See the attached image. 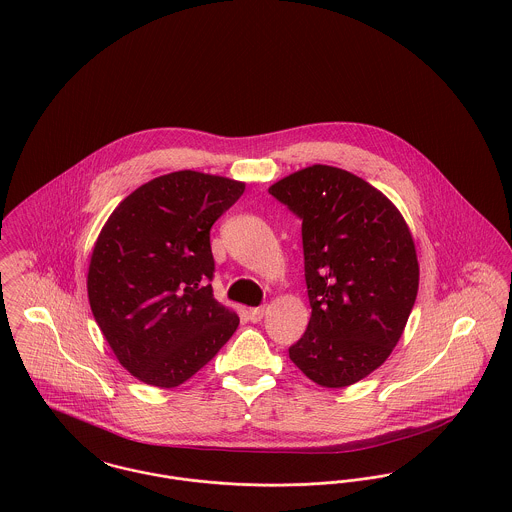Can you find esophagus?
I'll list each match as a JSON object with an SVG mask.
<instances>
[{"mask_svg": "<svg viewBox=\"0 0 512 512\" xmlns=\"http://www.w3.org/2000/svg\"><path fill=\"white\" fill-rule=\"evenodd\" d=\"M265 307H253V309H249L247 311V317H249V321H253V323H259L263 317H265Z\"/></svg>", "mask_w": 512, "mask_h": 512, "instance_id": "obj_1", "label": "esophagus"}]
</instances>
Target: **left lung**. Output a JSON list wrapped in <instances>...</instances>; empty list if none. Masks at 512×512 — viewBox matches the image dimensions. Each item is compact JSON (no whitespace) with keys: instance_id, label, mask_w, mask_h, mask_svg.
<instances>
[{"instance_id":"8db88e82","label":"left lung","mask_w":512,"mask_h":512,"mask_svg":"<svg viewBox=\"0 0 512 512\" xmlns=\"http://www.w3.org/2000/svg\"><path fill=\"white\" fill-rule=\"evenodd\" d=\"M269 193L301 218L311 317L290 360L321 387H350L408 323L420 286L412 232L387 195L342 168L307 166Z\"/></svg>"}]
</instances>
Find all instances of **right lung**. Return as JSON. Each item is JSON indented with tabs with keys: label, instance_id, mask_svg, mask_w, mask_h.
<instances>
[{
	"label": "right lung",
	"instance_id": "add662e5",
	"mask_svg": "<svg viewBox=\"0 0 512 512\" xmlns=\"http://www.w3.org/2000/svg\"><path fill=\"white\" fill-rule=\"evenodd\" d=\"M243 181L180 170L147 181L110 214L92 247V315L121 367L174 389L220 352L240 325L212 296V224Z\"/></svg>",
	"mask_w": 512,
	"mask_h": 512
}]
</instances>
